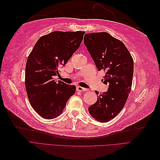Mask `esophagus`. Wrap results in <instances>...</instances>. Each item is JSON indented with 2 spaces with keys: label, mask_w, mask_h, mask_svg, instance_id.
<instances>
[{
  "label": "esophagus",
  "mask_w": 160,
  "mask_h": 160,
  "mask_svg": "<svg viewBox=\"0 0 160 160\" xmlns=\"http://www.w3.org/2000/svg\"><path fill=\"white\" fill-rule=\"evenodd\" d=\"M87 90V89L84 88H82L81 86H77V91H79V92H83Z\"/></svg>",
  "instance_id": "esophagus-1"
}]
</instances>
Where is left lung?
<instances>
[{
  "label": "left lung",
  "instance_id": "obj_1",
  "mask_svg": "<svg viewBox=\"0 0 160 160\" xmlns=\"http://www.w3.org/2000/svg\"><path fill=\"white\" fill-rule=\"evenodd\" d=\"M84 44L99 71L105 72L102 81L108 91L99 94L88 108L99 122H108L123 109L132 88L133 61L123 43L105 32L85 34Z\"/></svg>",
  "mask_w": 160,
  "mask_h": 160
}]
</instances>
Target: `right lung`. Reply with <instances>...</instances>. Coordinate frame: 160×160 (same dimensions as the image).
I'll return each mask as SVG.
<instances>
[{"label":"right lung","mask_w":160,"mask_h":160,"mask_svg":"<svg viewBox=\"0 0 160 160\" xmlns=\"http://www.w3.org/2000/svg\"><path fill=\"white\" fill-rule=\"evenodd\" d=\"M83 31H54L39 38L28 56L25 88L32 108L47 119L56 118L75 93V85L55 81L59 68L78 49Z\"/></svg>","instance_id":"obj_1"}]
</instances>
